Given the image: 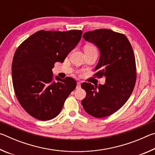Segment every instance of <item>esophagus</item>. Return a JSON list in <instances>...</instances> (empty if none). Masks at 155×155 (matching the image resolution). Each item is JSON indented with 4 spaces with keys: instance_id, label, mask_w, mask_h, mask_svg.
<instances>
[{
    "instance_id": "obj_1",
    "label": "esophagus",
    "mask_w": 155,
    "mask_h": 155,
    "mask_svg": "<svg viewBox=\"0 0 155 155\" xmlns=\"http://www.w3.org/2000/svg\"><path fill=\"white\" fill-rule=\"evenodd\" d=\"M81 87V83L80 82H77V89H79Z\"/></svg>"
}]
</instances>
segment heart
<instances>
[{
    "mask_svg": "<svg viewBox=\"0 0 155 155\" xmlns=\"http://www.w3.org/2000/svg\"><path fill=\"white\" fill-rule=\"evenodd\" d=\"M85 48H87V49H91V50H95V51H98V50H97V48L94 45H90V44H89V45L85 46Z\"/></svg>",
    "mask_w": 155,
    "mask_h": 155,
    "instance_id": "b5f03b06",
    "label": "heart"
}]
</instances>
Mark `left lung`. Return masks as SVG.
Segmentation results:
<instances>
[{
	"instance_id": "obj_1",
	"label": "left lung",
	"mask_w": 155,
	"mask_h": 155,
	"mask_svg": "<svg viewBox=\"0 0 155 155\" xmlns=\"http://www.w3.org/2000/svg\"><path fill=\"white\" fill-rule=\"evenodd\" d=\"M83 38L99 48L101 56L94 76L106 79L104 85L98 86L81 84L87 94L81 103L94 117L109 116L124 105L134 89L137 78L134 52L124 34L109 29L88 31Z\"/></svg>"
}]
</instances>
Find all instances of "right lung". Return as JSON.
<instances>
[{
  "instance_id": "add662e5",
  "label": "right lung",
  "mask_w": 155,
  "mask_h": 155,
  "mask_svg": "<svg viewBox=\"0 0 155 155\" xmlns=\"http://www.w3.org/2000/svg\"><path fill=\"white\" fill-rule=\"evenodd\" d=\"M83 31L41 30L18 46L13 59L12 82L17 98L24 109L35 118L45 121L59 114L77 81L56 76L52 69L63 63L79 42Z\"/></svg>"
}]
</instances>
